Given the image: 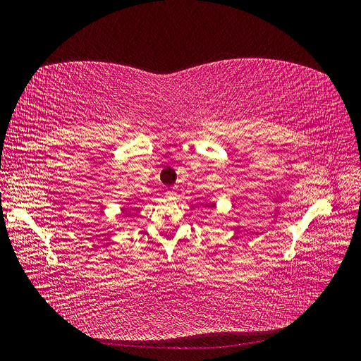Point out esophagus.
<instances>
[{
	"mask_svg": "<svg viewBox=\"0 0 361 361\" xmlns=\"http://www.w3.org/2000/svg\"><path fill=\"white\" fill-rule=\"evenodd\" d=\"M166 196L168 199H171V201H173V199H177V190H168Z\"/></svg>",
	"mask_w": 361,
	"mask_h": 361,
	"instance_id": "34e87169",
	"label": "esophagus"
}]
</instances>
